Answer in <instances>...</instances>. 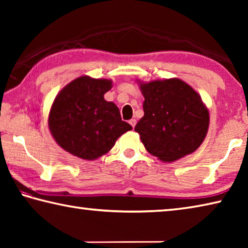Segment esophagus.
Wrapping results in <instances>:
<instances>
[{
    "label": "esophagus",
    "mask_w": 248,
    "mask_h": 248,
    "mask_svg": "<svg viewBox=\"0 0 248 248\" xmlns=\"http://www.w3.org/2000/svg\"><path fill=\"white\" fill-rule=\"evenodd\" d=\"M129 124H131V127H132V128H134V127H136L137 120H136V119H131V120H129Z\"/></svg>",
    "instance_id": "34e87169"
}]
</instances>
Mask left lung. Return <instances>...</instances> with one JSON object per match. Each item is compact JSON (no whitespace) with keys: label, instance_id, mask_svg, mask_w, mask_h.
Instances as JSON below:
<instances>
[{"label":"left lung","instance_id":"1","mask_svg":"<svg viewBox=\"0 0 248 248\" xmlns=\"http://www.w3.org/2000/svg\"><path fill=\"white\" fill-rule=\"evenodd\" d=\"M138 82L144 116L134 130L146 151L165 163L195 152L207 136L210 120L200 95L176 78Z\"/></svg>","mask_w":248,"mask_h":248}]
</instances>
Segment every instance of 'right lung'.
<instances>
[{"instance_id":"right-lung-1","label":"right lung","mask_w":248,"mask_h":248,"mask_svg":"<svg viewBox=\"0 0 248 248\" xmlns=\"http://www.w3.org/2000/svg\"><path fill=\"white\" fill-rule=\"evenodd\" d=\"M111 79L83 75L54 98L49 112L50 132L57 143L79 158L93 161L112 149L132 127L121 120L118 107L104 98Z\"/></svg>"}]
</instances>
